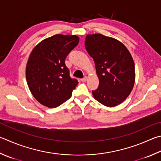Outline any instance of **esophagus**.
<instances>
[{
    "label": "esophagus",
    "instance_id": "34e87169",
    "mask_svg": "<svg viewBox=\"0 0 161 161\" xmlns=\"http://www.w3.org/2000/svg\"><path fill=\"white\" fill-rule=\"evenodd\" d=\"M86 80H87V77H86V76H85V77H84V78L81 79V81H83V82H84V81H86Z\"/></svg>",
    "mask_w": 161,
    "mask_h": 161
}]
</instances>
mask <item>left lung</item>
I'll list each match as a JSON object with an SVG mask.
<instances>
[{
  "label": "left lung",
  "mask_w": 161,
  "mask_h": 161,
  "mask_svg": "<svg viewBox=\"0 0 161 161\" xmlns=\"http://www.w3.org/2000/svg\"><path fill=\"white\" fill-rule=\"evenodd\" d=\"M85 48L95 63L99 85L93 97L108 107L122 103L130 94L135 81L133 58L123 43L101 34H88Z\"/></svg>",
  "instance_id": "8db88e82"
}]
</instances>
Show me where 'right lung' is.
<instances>
[{"label": "right lung", "instance_id": "add662e5", "mask_svg": "<svg viewBox=\"0 0 161 161\" xmlns=\"http://www.w3.org/2000/svg\"><path fill=\"white\" fill-rule=\"evenodd\" d=\"M76 35L56 34L41 42L32 50L26 67V79L36 100L56 108L71 97L78 81L72 79L65 60L77 46Z\"/></svg>", "mask_w": 161, "mask_h": 161}]
</instances>
